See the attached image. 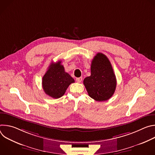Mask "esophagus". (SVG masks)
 Returning a JSON list of instances; mask_svg holds the SVG:
<instances>
[{"label":"esophagus","mask_w":155,"mask_h":155,"mask_svg":"<svg viewBox=\"0 0 155 155\" xmlns=\"http://www.w3.org/2000/svg\"><path fill=\"white\" fill-rule=\"evenodd\" d=\"M76 81L78 83H81L82 81V77H79V78H76Z\"/></svg>","instance_id":"obj_1"}]
</instances>
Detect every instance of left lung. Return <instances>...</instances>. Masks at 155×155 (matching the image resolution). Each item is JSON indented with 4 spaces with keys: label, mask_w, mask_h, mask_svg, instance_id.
<instances>
[{
    "label": "left lung",
    "mask_w": 155,
    "mask_h": 155,
    "mask_svg": "<svg viewBox=\"0 0 155 155\" xmlns=\"http://www.w3.org/2000/svg\"><path fill=\"white\" fill-rule=\"evenodd\" d=\"M83 84L91 98L96 101H105L115 93L117 79L112 66L107 57L98 53L91 64V75L86 77Z\"/></svg>",
    "instance_id": "1"
}]
</instances>
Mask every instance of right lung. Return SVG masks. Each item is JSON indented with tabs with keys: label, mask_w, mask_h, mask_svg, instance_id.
Masks as SVG:
<instances>
[{
	"label": "right lung",
	"mask_w": 155,
	"mask_h": 155,
	"mask_svg": "<svg viewBox=\"0 0 155 155\" xmlns=\"http://www.w3.org/2000/svg\"><path fill=\"white\" fill-rule=\"evenodd\" d=\"M61 61L52 62L42 78V86L45 93L49 96L58 99L62 97L68 86L75 81L61 65Z\"/></svg>",
	"instance_id": "obj_1"
}]
</instances>
